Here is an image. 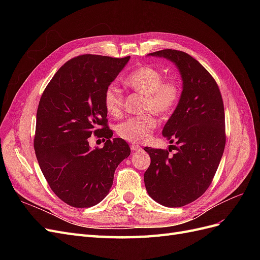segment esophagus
I'll use <instances>...</instances> for the list:
<instances>
[{
    "instance_id": "obj_1",
    "label": "esophagus",
    "mask_w": 260,
    "mask_h": 260,
    "mask_svg": "<svg viewBox=\"0 0 260 260\" xmlns=\"http://www.w3.org/2000/svg\"><path fill=\"white\" fill-rule=\"evenodd\" d=\"M130 147H131V151H133V152L141 151V146L138 145V144H132Z\"/></svg>"
}]
</instances>
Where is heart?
Instances as JSON below:
<instances>
[{"mask_svg":"<svg viewBox=\"0 0 260 260\" xmlns=\"http://www.w3.org/2000/svg\"><path fill=\"white\" fill-rule=\"evenodd\" d=\"M164 75L155 67L141 66L124 77L123 83L143 95L142 111L153 112L158 116L170 114L181 98V85L176 79H162ZM104 107L108 115L120 117L123 108V95L114 84L108 85L103 95ZM156 128L152 113L130 117L118 124L117 135L131 143H143Z\"/></svg>","mask_w":260,"mask_h":260,"instance_id":"b5f03b06","label":"heart"}]
</instances>
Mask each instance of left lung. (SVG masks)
I'll return each instance as SVG.
<instances>
[{
    "instance_id": "obj_1",
    "label": "left lung",
    "mask_w": 260,
    "mask_h": 260,
    "mask_svg": "<svg viewBox=\"0 0 260 260\" xmlns=\"http://www.w3.org/2000/svg\"><path fill=\"white\" fill-rule=\"evenodd\" d=\"M171 60L183 81L179 103L162 129V136L177 145L169 151L144 147L151 165L144 174L146 191L166 207L187 205L209 187L224 151V107L212 76L182 51L149 53ZM177 152L169 155L171 146Z\"/></svg>"
}]
</instances>
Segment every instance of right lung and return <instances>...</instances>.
Masks as SVG:
<instances>
[{
  "instance_id": "1",
  "label": "right lung",
  "mask_w": 260,
  "mask_h": 260,
  "mask_svg": "<svg viewBox=\"0 0 260 260\" xmlns=\"http://www.w3.org/2000/svg\"><path fill=\"white\" fill-rule=\"evenodd\" d=\"M129 59L92 54L72 58L39 102L34 141L39 166L52 191L73 207H91L103 200L118 165L130 155L124 140H111L103 103L106 88ZM92 134L106 138L103 148L90 149Z\"/></svg>"
}]
</instances>
